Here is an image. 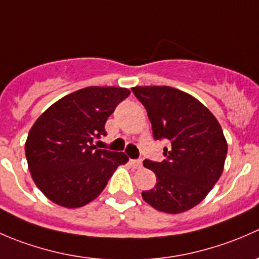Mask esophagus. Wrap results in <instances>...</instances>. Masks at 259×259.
Segmentation results:
<instances>
[{
	"instance_id": "1",
	"label": "esophagus",
	"mask_w": 259,
	"mask_h": 259,
	"mask_svg": "<svg viewBox=\"0 0 259 259\" xmlns=\"http://www.w3.org/2000/svg\"><path fill=\"white\" fill-rule=\"evenodd\" d=\"M130 164L133 165V168L140 169L143 166V161L140 159H130Z\"/></svg>"
}]
</instances>
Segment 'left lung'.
<instances>
[{"instance_id":"8db88e82","label":"left lung","mask_w":259,"mask_h":259,"mask_svg":"<svg viewBox=\"0 0 259 259\" xmlns=\"http://www.w3.org/2000/svg\"><path fill=\"white\" fill-rule=\"evenodd\" d=\"M145 106L155 140H169L163 161L144 160L156 176L142 193L155 209L177 214L202 202L223 173L227 140L214 115L189 94L169 86L132 89Z\"/></svg>"}]
</instances>
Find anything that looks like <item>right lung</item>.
Returning a JSON list of instances; mask_svg holds the SVG:
<instances>
[{"instance_id":"1","label":"right lung","mask_w":259,"mask_h":259,"mask_svg":"<svg viewBox=\"0 0 259 259\" xmlns=\"http://www.w3.org/2000/svg\"><path fill=\"white\" fill-rule=\"evenodd\" d=\"M130 91L90 86L52 104L31 127L25 144L28 170L51 202L79 208L95 199L129 158L93 144L106 135L105 122Z\"/></svg>"}]
</instances>
